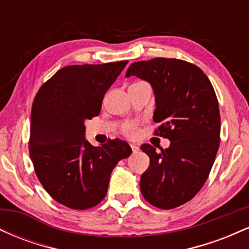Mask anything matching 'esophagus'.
<instances>
[{"label":"esophagus","mask_w":249,"mask_h":249,"mask_svg":"<svg viewBox=\"0 0 249 249\" xmlns=\"http://www.w3.org/2000/svg\"><path fill=\"white\" fill-rule=\"evenodd\" d=\"M131 148H132L133 153H137L139 151V147L137 146V145H131Z\"/></svg>","instance_id":"34e87169"}]
</instances>
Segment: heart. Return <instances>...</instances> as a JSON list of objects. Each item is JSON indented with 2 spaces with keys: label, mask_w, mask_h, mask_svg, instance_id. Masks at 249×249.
<instances>
[{
  "label": "heart",
  "mask_w": 249,
  "mask_h": 249,
  "mask_svg": "<svg viewBox=\"0 0 249 249\" xmlns=\"http://www.w3.org/2000/svg\"><path fill=\"white\" fill-rule=\"evenodd\" d=\"M124 133L126 134L128 137H136L137 133H138V130H137V125L134 123H128L123 128Z\"/></svg>",
  "instance_id": "obj_1"
}]
</instances>
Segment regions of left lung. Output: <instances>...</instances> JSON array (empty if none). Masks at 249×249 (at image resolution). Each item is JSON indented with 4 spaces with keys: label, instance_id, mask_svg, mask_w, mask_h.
<instances>
[{
    "label": "left lung",
    "instance_id": "1",
    "mask_svg": "<svg viewBox=\"0 0 249 249\" xmlns=\"http://www.w3.org/2000/svg\"><path fill=\"white\" fill-rule=\"evenodd\" d=\"M126 77L136 76L153 89L156 134L170 139V147L141 148L150 166L141 178L146 201L161 210L194 198L208 178L220 144V112L214 89L196 65L176 58L134 62Z\"/></svg>",
    "mask_w": 249,
    "mask_h": 249
}]
</instances>
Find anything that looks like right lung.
<instances>
[{"mask_svg": "<svg viewBox=\"0 0 249 249\" xmlns=\"http://www.w3.org/2000/svg\"><path fill=\"white\" fill-rule=\"evenodd\" d=\"M126 64L62 68L34 99L29 153L36 176L51 198L72 210L98 205L107 196L112 170L132 152L118 138L92 146L84 125L99 115L104 95Z\"/></svg>", "mask_w": 249, "mask_h": 249, "instance_id": "obj_1", "label": "right lung"}]
</instances>
